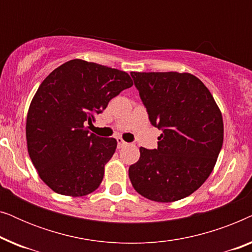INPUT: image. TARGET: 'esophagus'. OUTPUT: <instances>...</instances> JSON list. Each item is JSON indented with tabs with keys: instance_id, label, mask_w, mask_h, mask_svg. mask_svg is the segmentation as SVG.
Wrapping results in <instances>:
<instances>
[{
	"instance_id": "obj_1",
	"label": "esophagus",
	"mask_w": 252,
	"mask_h": 252,
	"mask_svg": "<svg viewBox=\"0 0 252 252\" xmlns=\"http://www.w3.org/2000/svg\"><path fill=\"white\" fill-rule=\"evenodd\" d=\"M117 143H118V148H123V147H126L127 143L126 141H124L122 137H118V139H117Z\"/></svg>"
}]
</instances>
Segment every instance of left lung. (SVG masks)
Returning a JSON list of instances; mask_svg holds the SVG:
<instances>
[{"instance_id": "8db88e82", "label": "left lung", "mask_w": 252, "mask_h": 252, "mask_svg": "<svg viewBox=\"0 0 252 252\" xmlns=\"http://www.w3.org/2000/svg\"><path fill=\"white\" fill-rule=\"evenodd\" d=\"M151 125L163 130L158 148H140L128 175L135 190L155 202L182 199L201 187L223 141L221 111L206 86L190 73L130 72Z\"/></svg>"}]
</instances>
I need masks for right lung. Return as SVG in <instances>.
Listing matches in <instances>:
<instances>
[{"mask_svg":"<svg viewBox=\"0 0 252 252\" xmlns=\"http://www.w3.org/2000/svg\"><path fill=\"white\" fill-rule=\"evenodd\" d=\"M132 86L126 72L84 60L66 62L42 81L27 112V150L55 192L79 197L98 188L117 141L89 133L86 125Z\"/></svg>","mask_w":252,"mask_h":252,"instance_id":"obj_1","label":"right lung"}]
</instances>
